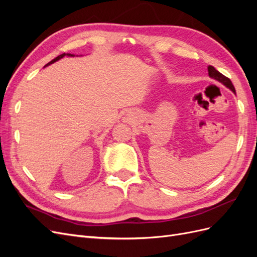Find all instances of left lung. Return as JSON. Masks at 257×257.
Wrapping results in <instances>:
<instances>
[{
	"label": "left lung",
	"mask_w": 257,
	"mask_h": 257,
	"mask_svg": "<svg viewBox=\"0 0 257 257\" xmlns=\"http://www.w3.org/2000/svg\"><path fill=\"white\" fill-rule=\"evenodd\" d=\"M208 74H209L210 77H211L212 79H215V80H217L219 82L223 83V84L225 85V87L230 89V90L236 94V90H235L234 84L231 83L230 79L227 78L226 76H224V75L221 74L219 71H216V69H215L213 66H211V65L208 66Z\"/></svg>",
	"instance_id": "left-lung-1"
}]
</instances>
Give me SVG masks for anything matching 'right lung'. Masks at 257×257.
I'll list each match as a JSON object with an SVG mask.
<instances>
[{
	"instance_id": "obj_1",
	"label": "right lung",
	"mask_w": 257,
	"mask_h": 257,
	"mask_svg": "<svg viewBox=\"0 0 257 257\" xmlns=\"http://www.w3.org/2000/svg\"><path fill=\"white\" fill-rule=\"evenodd\" d=\"M65 56H67V57H75L74 54H71V53H62V54H60V56H58L56 59H53L52 61H50L49 63H47L46 64V66H48V65H50V64H52V63H54V62H57V61H59L60 59H62L63 57H65Z\"/></svg>"
}]
</instances>
